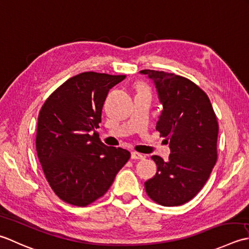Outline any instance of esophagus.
Listing matches in <instances>:
<instances>
[{"label":"esophagus","mask_w":249,"mask_h":249,"mask_svg":"<svg viewBox=\"0 0 249 249\" xmlns=\"http://www.w3.org/2000/svg\"><path fill=\"white\" fill-rule=\"evenodd\" d=\"M131 158L134 159V160H143L145 157L143 155L136 153V151H132V153H131Z\"/></svg>","instance_id":"34e87169"}]
</instances>
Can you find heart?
I'll return each instance as SVG.
<instances>
[{
  "instance_id": "obj_1",
  "label": "heart",
  "mask_w": 249,
  "mask_h": 249,
  "mask_svg": "<svg viewBox=\"0 0 249 249\" xmlns=\"http://www.w3.org/2000/svg\"><path fill=\"white\" fill-rule=\"evenodd\" d=\"M140 90H148V89H147V87H146L145 85L139 84V85H138V91H140Z\"/></svg>"
}]
</instances>
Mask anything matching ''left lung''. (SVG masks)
<instances>
[{
	"label": "left lung",
	"instance_id": "left-lung-1",
	"mask_svg": "<svg viewBox=\"0 0 249 249\" xmlns=\"http://www.w3.org/2000/svg\"><path fill=\"white\" fill-rule=\"evenodd\" d=\"M154 80L163 106L156 130L170 143L164 161L153 156L156 175L146 194L163 206H179L205 185L217 161V117L207 94L190 79L163 71L142 70Z\"/></svg>",
	"mask_w": 249,
	"mask_h": 249
}]
</instances>
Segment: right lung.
Here are the masks:
<instances>
[{
  "mask_svg": "<svg viewBox=\"0 0 249 249\" xmlns=\"http://www.w3.org/2000/svg\"><path fill=\"white\" fill-rule=\"evenodd\" d=\"M125 75L85 72L69 78L45 101L38 114L36 151L53 192L71 205L87 206L102 197L128 160V150L99 139L109 89Z\"/></svg>",
  "mask_w": 249,
  "mask_h": 249,
  "instance_id": "obj_1",
  "label": "right lung"
}]
</instances>
